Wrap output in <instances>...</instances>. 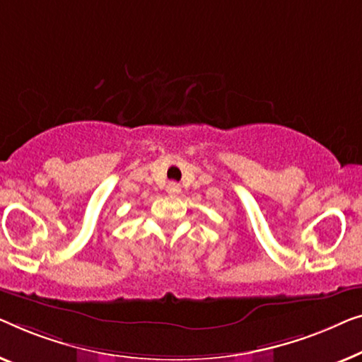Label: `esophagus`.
I'll return each mask as SVG.
<instances>
[{"instance_id":"esophagus-1","label":"esophagus","mask_w":362,"mask_h":362,"mask_svg":"<svg viewBox=\"0 0 362 362\" xmlns=\"http://www.w3.org/2000/svg\"><path fill=\"white\" fill-rule=\"evenodd\" d=\"M165 190L170 197H177L180 193V185H179V183H175V182H170L169 185H167Z\"/></svg>"}]
</instances>
